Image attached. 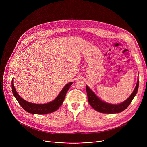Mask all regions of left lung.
Masks as SVG:
<instances>
[{"mask_svg":"<svg viewBox=\"0 0 147 147\" xmlns=\"http://www.w3.org/2000/svg\"><path fill=\"white\" fill-rule=\"evenodd\" d=\"M139 81L138 78L137 82V84L136 87L130 95V96L124 102L119 103V104H112L108 102H104L101 100L92 90L91 89L86 85V91L88 96V102L90 105L96 111L103 113H108V114H113L120 113L126 109L129 105L132 102L133 98L136 95L137 91L138 89Z\"/></svg>","mask_w":147,"mask_h":147,"instance_id":"1","label":"left lung"}]
</instances>
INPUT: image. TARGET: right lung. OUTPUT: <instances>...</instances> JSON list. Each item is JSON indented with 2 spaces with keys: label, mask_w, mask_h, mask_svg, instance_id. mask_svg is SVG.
Here are the masks:
<instances>
[{
  "label": "right lung",
  "mask_w": 147,
  "mask_h": 147,
  "mask_svg": "<svg viewBox=\"0 0 147 147\" xmlns=\"http://www.w3.org/2000/svg\"><path fill=\"white\" fill-rule=\"evenodd\" d=\"M73 84V82H70L63 87L57 97L52 101L42 104L31 103L26 101L21 97L17 92L13 83V78L11 82L12 92L14 96L16 98L19 104L27 112L32 114H48L57 111L61 105L65 98L66 93L70 86Z\"/></svg>",
  "instance_id": "obj_1"
}]
</instances>
